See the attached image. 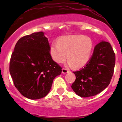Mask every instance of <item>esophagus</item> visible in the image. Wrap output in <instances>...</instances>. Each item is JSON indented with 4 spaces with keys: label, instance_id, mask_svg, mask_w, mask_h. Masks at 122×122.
Here are the masks:
<instances>
[{
    "label": "esophagus",
    "instance_id": "obj_1",
    "mask_svg": "<svg viewBox=\"0 0 122 122\" xmlns=\"http://www.w3.org/2000/svg\"><path fill=\"white\" fill-rule=\"evenodd\" d=\"M69 71H70L67 70V69L63 68H62V74H66V73H67V72H68Z\"/></svg>",
    "mask_w": 122,
    "mask_h": 122
}]
</instances>
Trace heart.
Returning <instances> with one entry per match:
<instances>
[{
    "label": "heart",
    "mask_w": 122,
    "mask_h": 122,
    "mask_svg": "<svg viewBox=\"0 0 122 122\" xmlns=\"http://www.w3.org/2000/svg\"><path fill=\"white\" fill-rule=\"evenodd\" d=\"M93 50V42L90 37L83 35H71L62 36L56 42H52L50 54L54 61L62 63L67 60L69 64L80 68L89 60Z\"/></svg>",
    "instance_id": "obj_1"
}]
</instances>
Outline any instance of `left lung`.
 <instances>
[{
  "label": "left lung",
  "instance_id": "8db88e82",
  "mask_svg": "<svg viewBox=\"0 0 122 122\" xmlns=\"http://www.w3.org/2000/svg\"><path fill=\"white\" fill-rule=\"evenodd\" d=\"M115 60V54L110 43H99L86 66L74 72L76 77L71 86L74 92L81 97H88L104 90L113 75Z\"/></svg>",
  "mask_w": 122,
  "mask_h": 122
}]
</instances>
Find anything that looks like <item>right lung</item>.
Returning <instances> with one entry per match:
<instances>
[{
	"label": "right lung",
	"instance_id": "add662e5",
	"mask_svg": "<svg viewBox=\"0 0 122 122\" xmlns=\"http://www.w3.org/2000/svg\"><path fill=\"white\" fill-rule=\"evenodd\" d=\"M48 38L43 32L23 36L15 46L9 71L13 83L25 97L36 100L50 92L62 68L52 59Z\"/></svg>",
	"mask_w": 122,
	"mask_h": 122
}]
</instances>
